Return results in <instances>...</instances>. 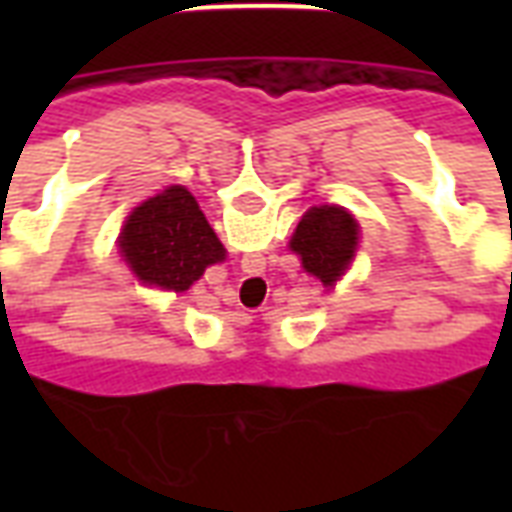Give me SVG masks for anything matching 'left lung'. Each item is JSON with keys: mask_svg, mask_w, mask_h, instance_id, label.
I'll return each mask as SVG.
<instances>
[{"mask_svg": "<svg viewBox=\"0 0 512 512\" xmlns=\"http://www.w3.org/2000/svg\"><path fill=\"white\" fill-rule=\"evenodd\" d=\"M359 246V222L340 205H315L301 216L290 249L301 257V268L332 288L351 266Z\"/></svg>", "mask_w": 512, "mask_h": 512, "instance_id": "left-lung-1", "label": "left lung"}]
</instances>
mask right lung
<instances>
[{
  "instance_id": "obj_1",
  "label": "right lung",
  "mask_w": 512,
  "mask_h": 512,
  "mask_svg": "<svg viewBox=\"0 0 512 512\" xmlns=\"http://www.w3.org/2000/svg\"><path fill=\"white\" fill-rule=\"evenodd\" d=\"M120 255L142 285L183 293L224 260V246L183 186H167L136 205L120 230Z\"/></svg>"
}]
</instances>
